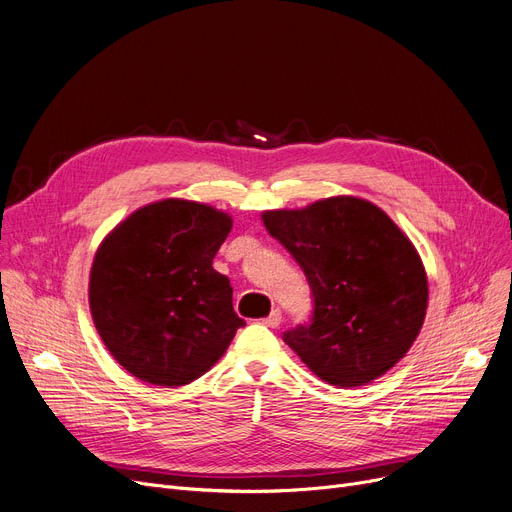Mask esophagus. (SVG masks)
I'll list each match as a JSON object with an SVG mask.
<instances>
[{
	"label": "esophagus",
	"mask_w": 512,
	"mask_h": 512,
	"mask_svg": "<svg viewBox=\"0 0 512 512\" xmlns=\"http://www.w3.org/2000/svg\"><path fill=\"white\" fill-rule=\"evenodd\" d=\"M263 324H265L267 328H278V326L282 324V313H280L278 309H274V311L270 313V317L263 319Z\"/></svg>",
	"instance_id": "1"
}]
</instances>
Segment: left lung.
<instances>
[{
	"mask_svg": "<svg viewBox=\"0 0 512 512\" xmlns=\"http://www.w3.org/2000/svg\"><path fill=\"white\" fill-rule=\"evenodd\" d=\"M261 222L299 261L315 299L311 326L284 334L319 380L336 388L382 378L417 340L427 274L411 238L375 203L338 195Z\"/></svg>",
	"mask_w": 512,
	"mask_h": 512,
	"instance_id": "1",
	"label": "left lung"
}]
</instances>
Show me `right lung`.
<instances>
[{
  "mask_svg": "<svg viewBox=\"0 0 512 512\" xmlns=\"http://www.w3.org/2000/svg\"><path fill=\"white\" fill-rule=\"evenodd\" d=\"M230 230V213L170 197L132 211L101 240L89 309L105 348L134 378L191 384L245 326L228 276L211 265Z\"/></svg>",
  "mask_w": 512,
  "mask_h": 512,
  "instance_id": "add662e5",
  "label": "right lung"
}]
</instances>
